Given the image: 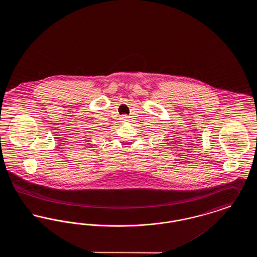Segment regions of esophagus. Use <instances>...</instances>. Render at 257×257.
<instances>
[{"mask_svg": "<svg viewBox=\"0 0 257 257\" xmlns=\"http://www.w3.org/2000/svg\"><path fill=\"white\" fill-rule=\"evenodd\" d=\"M121 119H123L124 121H128V120H129V116H127V115H123Z\"/></svg>", "mask_w": 257, "mask_h": 257, "instance_id": "esophagus-1", "label": "esophagus"}]
</instances>
